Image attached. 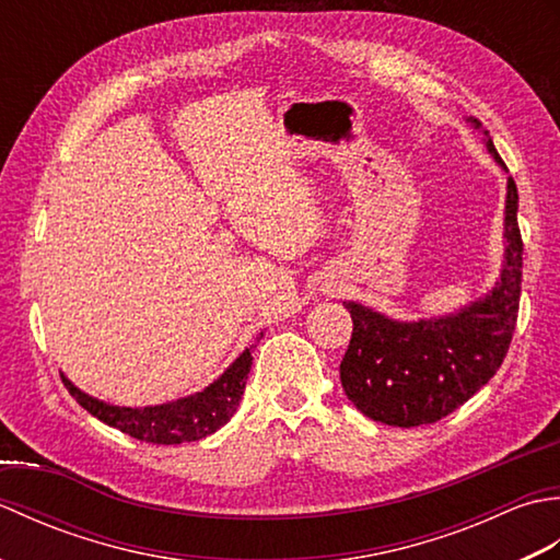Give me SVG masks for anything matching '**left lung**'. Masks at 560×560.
Returning <instances> with one entry per match:
<instances>
[{
  "label": "left lung",
  "instance_id": "8db88e82",
  "mask_svg": "<svg viewBox=\"0 0 560 560\" xmlns=\"http://www.w3.org/2000/svg\"><path fill=\"white\" fill-rule=\"evenodd\" d=\"M479 127V122L474 120ZM491 156L501 163L491 137ZM505 259L495 287L457 313L399 323L361 303H343L353 331L339 365L341 387L368 419L413 428L435 423L477 395L513 341L522 289L517 185L508 177Z\"/></svg>",
  "mask_w": 560,
  "mask_h": 560
}]
</instances>
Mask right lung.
Masks as SVG:
<instances>
[{"label": "right lung", "mask_w": 560, "mask_h": 560, "mask_svg": "<svg viewBox=\"0 0 560 560\" xmlns=\"http://www.w3.org/2000/svg\"><path fill=\"white\" fill-rule=\"evenodd\" d=\"M261 337V335H259ZM253 349H245L229 365L219 380H213L197 395L175 399L168 404H156V407H113L101 399L89 397L86 392L71 385V380L62 375V383L83 409L98 421L108 423L117 431L132 435L137 440L153 445H180L195 443V440L217 433L223 423L231 421L237 404L245 392L249 365H253Z\"/></svg>", "instance_id": "add662e5"}]
</instances>
